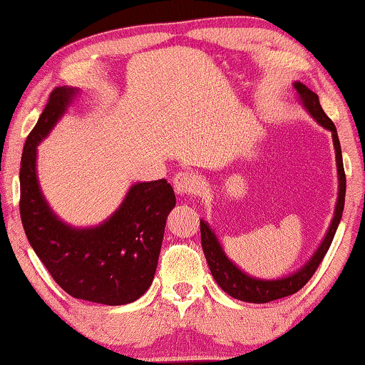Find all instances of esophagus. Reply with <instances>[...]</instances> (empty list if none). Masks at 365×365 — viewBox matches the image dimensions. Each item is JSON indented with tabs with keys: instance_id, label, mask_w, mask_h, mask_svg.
Listing matches in <instances>:
<instances>
[{
	"instance_id": "1",
	"label": "esophagus",
	"mask_w": 365,
	"mask_h": 365,
	"mask_svg": "<svg viewBox=\"0 0 365 365\" xmlns=\"http://www.w3.org/2000/svg\"><path fill=\"white\" fill-rule=\"evenodd\" d=\"M173 186L178 195H194L197 192V179L192 173L179 171L173 179Z\"/></svg>"
}]
</instances>
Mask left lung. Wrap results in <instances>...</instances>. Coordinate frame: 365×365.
Returning <instances> with one entry per match:
<instances>
[{"instance_id":"1","label":"left lung","mask_w":365,"mask_h":365,"mask_svg":"<svg viewBox=\"0 0 365 365\" xmlns=\"http://www.w3.org/2000/svg\"><path fill=\"white\" fill-rule=\"evenodd\" d=\"M294 88H297L299 98L303 100V105L311 113V117L332 133V141H334V150H336L337 174H339V197H337L334 219L331 222V227L329 230H327L323 244H321L318 250H316L313 258H311V260L297 273L289 274V277L282 278V279H270V282H267V279L252 278L244 272H240L239 268H237L234 263L225 257V253L222 250V247L217 242V237L214 235V232L209 229V225L205 224L204 220H200V242H202L205 260H207V265L210 268V273H212L214 279L227 294H230L232 298H237L240 301H248V303H268V301L289 297V294L299 292V289L309 282V278L313 277L314 272L318 270L319 263L323 262L324 255L327 253V250H329L331 242L334 239L337 225H339L341 217H342V210H344L346 173H344V165H342L341 143H339V138H337L336 126L332 123V120L324 113V110L321 108L318 95L311 92L309 88L303 86L301 82H294Z\"/></svg>"}]
</instances>
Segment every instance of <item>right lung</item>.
I'll list each match as a JSON object with an SVG mask.
<instances>
[{"instance_id": "add662e5", "label": "right lung", "mask_w": 365, "mask_h": 365, "mask_svg": "<svg viewBox=\"0 0 365 365\" xmlns=\"http://www.w3.org/2000/svg\"><path fill=\"white\" fill-rule=\"evenodd\" d=\"M77 91L51 92L21 156L19 214L26 237L54 282L73 298L118 306L138 299L155 278L168 214L176 195L166 179L138 182L107 222L72 229L52 214L36 178V146Z\"/></svg>"}]
</instances>
